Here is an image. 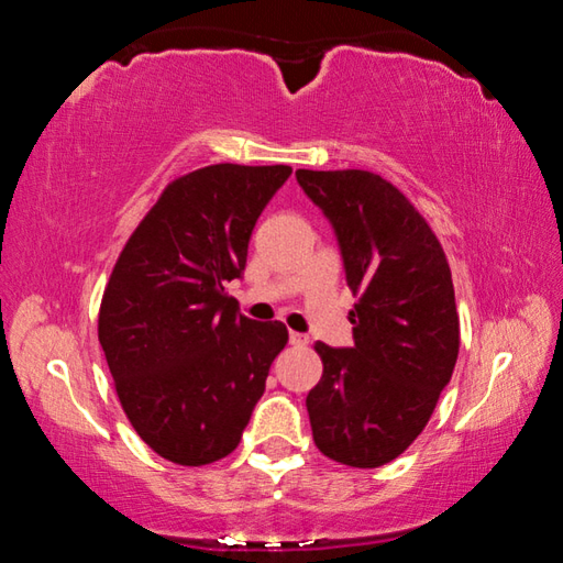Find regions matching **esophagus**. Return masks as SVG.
Masks as SVG:
<instances>
[{"instance_id": "esophagus-1", "label": "esophagus", "mask_w": 563, "mask_h": 563, "mask_svg": "<svg viewBox=\"0 0 563 563\" xmlns=\"http://www.w3.org/2000/svg\"><path fill=\"white\" fill-rule=\"evenodd\" d=\"M310 342L308 335H302V332H290V345L295 347H305Z\"/></svg>"}]
</instances>
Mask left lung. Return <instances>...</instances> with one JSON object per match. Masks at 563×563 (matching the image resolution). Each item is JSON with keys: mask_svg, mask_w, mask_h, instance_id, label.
Wrapping results in <instances>:
<instances>
[{"mask_svg": "<svg viewBox=\"0 0 563 563\" xmlns=\"http://www.w3.org/2000/svg\"><path fill=\"white\" fill-rule=\"evenodd\" d=\"M295 178L335 228L355 345L316 342L320 383L308 415L318 450L347 466L397 460L437 407L460 355L452 271L415 203L373 170H308Z\"/></svg>", "mask_w": 563, "mask_h": 563, "instance_id": "8db88e82", "label": "left lung"}]
</instances>
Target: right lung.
Wrapping results in <instances>:
<instances>
[{
  "label": "right lung",
  "instance_id": "1",
  "mask_svg": "<svg viewBox=\"0 0 563 563\" xmlns=\"http://www.w3.org/2000/svg\"><path fill=\"white\" fill-rule=\"evenodd\" d=\"M290 166L213 164L178 176L123 245L99 308V342L136 434L164 460L203 466L241 442L283 322L238 312L247 241Z\"/></svg>",
  "mask_w": 563,
  "mask_h": 563
}]
</instances>
